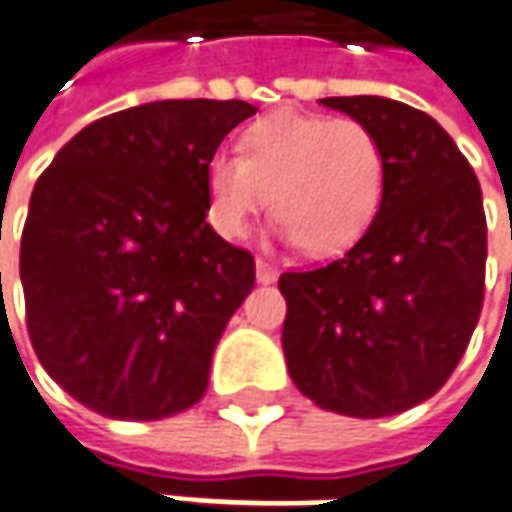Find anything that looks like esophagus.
Masks as SVG:
<instances>
[{
  "label": "esophagus",
  "mask_w": 512,
  "mask_h": 512,
  "mask_svg": "<svg viewBox=\"0 0 512 512\" xmlns=\"http://www.w3.org/2000/svg\"><path fill=\"white\" fill-rule=\"evenodd\" d=\"M255 274H257V283H263V285H269L277 280V269H274L271 263H266V260H257Z\"/></svg>",
  "instance_id": "obj_1"
}]
</instances>
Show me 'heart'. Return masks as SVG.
<instances>
[{"label":"heart","mask_w":512,"mask_h":512,"mask_svg":"<svg viewBox=\"0 0 512 512\" xmlns=\"http://www.w3.org/2000/svg\"><path fill=\"white\" fill-rule=\"evenodd\" d=\"M387 187V156L358 120L274 111L241 137V156L207 162L212 224L243 238L271 204L277 238L300 243L308 255L350 249L370 229Z\"/></svg>","instance_id":"1"}]
</instances>
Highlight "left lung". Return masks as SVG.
I'll use <instances>...</instances> for the list:
<instances>
[{
    "label": "left lung",
    "instance_id": "1",
    "mask_svg": "<svg viewBox=\"0 0 512 512\" xmlns=\"http://www.w3.org/2000/svg\"><path fill=\"white\" fill-rule=\"evenodd\" d=\"M319 103L378 137L387 187L347 255L280 277L285 364L319 409L398 415L446 384L479 322L488 257L482 190L426 111L378 95Z\"/></svg>",
    "mask_w": 512,
    "mask_h": 512
}]
</instances>
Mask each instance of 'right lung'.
<instances>
[{"mask_svg":"<svg viewBox=\"0 0 512 512\" xmlns=\"http://www.w3.org/2000/svg\"><path fill=\"white\" fill-rule=\"evenodd\" d=\"M156 100L78 131L38 176L22 232L41 367L92 412L162 420L201 401L255 260L207 224V162L255 114Z\"/></svg>","mask_w":512,"mask_h":512,"instance_id":"add662e5","label":"right lung"}]
</instances>
